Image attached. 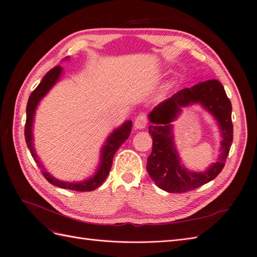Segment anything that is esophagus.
Wrapping results in <instances>:
<instances>
[{"instance_id":"1","label":"esophagus","mask_w":257,"mask_h":257,"mask_svg":"<svg viewBox=\"0 0 257 257\" xmlns=\"http://www.w3.org/2000/svg\"><path fill=\"white\" fill-rule=\"evenodd\" d=\"M147 116L145 115V114H139V115L136 117V120H135V127L137 129H144L147 125Z\"/></svg>"}]
</instances>
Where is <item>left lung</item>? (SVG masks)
I'll use <instances>...</instances> for the list:
<instances>
[{
    "label": "left lung",
    "instance_id": "8db88e82",
    "mask_svg": "<svg viewBox=\"0 0 257 257\" xmlns=\"http://www.w3.org/2000/svg\"><path fill=\"white\" fill-rule=\"evenodd\" d=\"M201 103L218 120L222 128V154L218 162L204 173H192L178 163L173 147L170 122L179 108L192 103ZM153 125L149 135L153 137V151L147 159V172L155 183L168 193H186L212 181L225 165L233 142L232 104L223 85L216 79L206 80L175 93L172 97L159 103L149 114Z\"/></svg>",
    "mask_w": 257,
    "mask_h": 257
}]
</instances>
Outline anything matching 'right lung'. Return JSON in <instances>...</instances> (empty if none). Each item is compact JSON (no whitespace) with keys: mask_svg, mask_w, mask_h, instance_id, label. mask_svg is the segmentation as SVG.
Masks as SVG:
<instances>
[{"mask_svg":"<svg viewBox=\"0 0 257 257\" xmlns=\"http://www.w3.org/2000/svg\"><path fill=\"white\" fill-rule=\"evenodd\" d=\"M61 66L56 65L52 70L46 73V75L39 83V85L32 92L30 98L27 101L26 106V121H25V127H24V136L25 141L28 149H30L32 157L34 158L35 162L37 165L41 167V173L43 177L49 181L51 184L56 185L61 188L65 189H72V191H77V192H91L96 189L98 186H100L106 178L108 177L110 169L112 166V160L114 155L117 151V149L121 146V144L125 142L130 134H131V128H132V121L128 120L121 127L116 129L113 134L109 137V139L106 142V145L102 148V155H101V164L99 166V169L97 174L95 175L93 178L87 181H83L80 183H68V182H62L58 181V180L54 179L49 173L45 172L42 164L35 153V149L33 146V135H32V126H33V118L35 110L38 102L44 96V95L49 92V90L53 87L54 83L58 80L59 76L61 74Z\"/></svg>","mask_w":257,"mask_h":257,"instance_id":"right-lung-1","label":"right lung"}]
</instances>
